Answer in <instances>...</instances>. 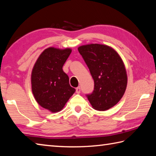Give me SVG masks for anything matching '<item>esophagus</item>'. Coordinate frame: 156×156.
<instances>
[{
    "label": "esophagus",
    "mask_w": 156,
    "mask_h": 156,
    "mask_svg": "<svg viewBox=\"0 0 156 156\" xmlns=\"http://www.w3.org/2000/svg\"><path fill=\"white\" fill-rule=\"evenodd\" d=\"M80 90H81L80 87H77L76 89V93H78V94H79V93H80Z\"/></svg>",
    "instance_id": "obj_1"
}]
</instances>
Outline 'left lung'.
Returning a JSON list of instances; mask_svg holds the SVG:
<instances>
[{
    "label": "left lung",
    "instance_id": "obj_1",
    "mask_svg": "<svg viewBox=\"0 0 156 156\" xmlns=\"http://www.w3.org/2000/svg\"><path fill=\"white\" fill-rule=\"evenodd\" d=\"M94 80V90L87 98L93 109L105 111L115 106L125 93L127 76L118 52L104 44H90L78 47Z\"/></svg>",
    "mask_w": 156,
    "mask_h": 156
}]
</instances>
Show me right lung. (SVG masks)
<instances>
[{
    "label": "right lung",
    "instance_id": "1",
    "mask_svg": "<svg viewBox=\"0 0 156 156\" xmlns=\"http://www.w3.org/2000/svg\"><path fill=\"white\" fill-rule=\"evenodd\" d=\"M71 52L69 48H48L39 56L31 72L34 98L39 106L51 112L61 111L76 91L63 70Z\"/></svg>",
    "mask_w": 156,
    "mask_h": 156
}]
</instances>
